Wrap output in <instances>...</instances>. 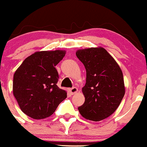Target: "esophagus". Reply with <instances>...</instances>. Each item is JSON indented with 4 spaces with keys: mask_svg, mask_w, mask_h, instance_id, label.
<instances>
[{
    "mask_svg": "<svg viewBox=\"0 0 147 147\" xmlns=\"http://www.w3.org/2000/svg\"><path fill=\"white\" fill-rule=\"evenodd\" d=\"M69 92L71 94H74L75 93L78 92V89L76 87H72L71 89H69Z\"/></svg>",
    "mask_w": 147,
    "mask_h": 147,
    "instance_id": "esophagus-1",
    "label": "esophagus"
}]
</instances>
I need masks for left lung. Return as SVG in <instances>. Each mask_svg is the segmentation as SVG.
Returning a JSON list of instances; mask_svg holds the SVG:
<instances>
[{
    "label": "left lung",
    "mask_w": 147,
    "mask_h": 147,
    "mask_svg": "<svg viewBox=\"0 0 147 147\" xmlns=\"http://www.w3.org/2000/svg\"><path fill=\"white\" fill-rule=\"evenodd\" d=\"M76 55L86 71V84L82 88L85 102L78 110L87 120L105 119L116 110L125 94L122 71L102 47L79 50Z\"/></svg>",
    "instance_id": "8db88e82"
}]
</instances>
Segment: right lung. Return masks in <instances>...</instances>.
<instances>
[{
	"label": "right lung",
	"mask_w": 147,
	"mask_h": 147,
	"mask_svg": "<svg viewBox=\"0 0 147 147\" xmlns=\"http://www.w3.org/2000/svg\"><path fill=\"white\" fill-rule=\"evenodd\" d=\"M65 50L36 52L23 61L13 75V93L21 110L34 119L53 114L67 97L57 86L55 65L65 56Z\"/></svg>",
	"instance_id": "obj_1"
}]
</instances>
